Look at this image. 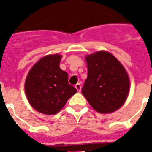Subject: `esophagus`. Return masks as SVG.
Wrapping results in <instances>:
<instances>
[{"label": "esophagus", "mask_w": 152, "mask_h": 152, "mask_svg": "<svg viewBox=\"0 0 152 152\" xmlns=\"http://www.w3.org/2000/svg\"><path fill=\"white\" fill-rule=\"evenodd\" d=\"M75 88H76V90L79 91V92H80V91H81V85L80 84H77V85H75Z\"/></svg>", "instance_id": "obj_1"}]
</instances>
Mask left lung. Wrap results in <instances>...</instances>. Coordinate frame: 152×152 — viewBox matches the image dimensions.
Instances as JSON below:
<instances>
[{"label":"left lung","mask_w":152,"mask_h":152,"mask_svg":"<svg viewBox=\"0 0 152 152\" xmlns=\"http://www.w3.org/2000/svg\"><path fill=\"white\" fill-rule=\"evenodd\" d=\"M88 76L82 94L100 113H112L125 102L129 91V78L120 61L107 51L85 56Z\"/></svg>","instance_id":"8db88e82"}]
</instances>
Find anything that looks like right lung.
Here are the masks:
<instances>
[{"instance_id":"add662e5","label":"right lung","mask_w":152,"mask_h":152,"mask_svg":"<svg viewBox=\"0 0 152 152\" xmlns=\"http://www.w3.org/2000/svg\"><path fill=\"white\" fill-rule=\"evenodd\" d=\"M61 56L48 55L39 60L25 80V93L34 109L54 115L63 107L77 90L68 84V75L60 67Z\"/></svg>"}]
</instances>
